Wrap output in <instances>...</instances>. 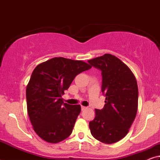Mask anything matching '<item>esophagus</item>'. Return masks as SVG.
I'll list each match as a JSON object with an SVG mask.
<instances>
[{
	"mask_svg": "<svg viewBox=\"0 0 160 160\" xmlns=\"http://www.w3.org/2000/svg\"><path fill=\"white\" fill-rule=\"evenodd\" d=\"M85 109H87V107H84V106H82V107H81V109H82V111L85 110Z\"/></svg>",
	"mask_w": 160,
	"mask_h": 160,
	"instance_id": "34e87169",
	"label": "esophagus"
}]
</instances>
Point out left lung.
<instances>
[{
  "mask_svg": "<svg viewBox=\"0 0 160 160\" xmlns=\"http://www.w3.org/2000/svg\"><path fill=\"white\" fill-rule=\"evenodd\" d=\"M88 62L102 71V92L106 97L104 108L95 109V117L89 123L91 134L100 142L112 144L126 136L136 116L137 81L129 68L112 54Z\"/></svg>",
  "mask_w": 160,
  "mask_h": 160,
  "instance_id": "8db88e82",
  "label": "left lung"
}]
</instances>
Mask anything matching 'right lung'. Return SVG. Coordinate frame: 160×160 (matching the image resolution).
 <instances>
[{
  "instance_id": "1",
  "label": "right lung",
  "mask_w": 160,
  "mask_h": 160,
  "mask_svg": "<svg viewBox=\"0 0 160 160\" xmlns=\"http://www.w3.org/2000/svg\"><path fill=\"white\" fill-rule=\"evenodd\" d=\"M91 68L82 61L63 57L35 68L27 86V105L33 129L42 139L57 143L72 133L81 107L64 103L62 95L77 75Z\"/></svg>"
}]
</instances>
